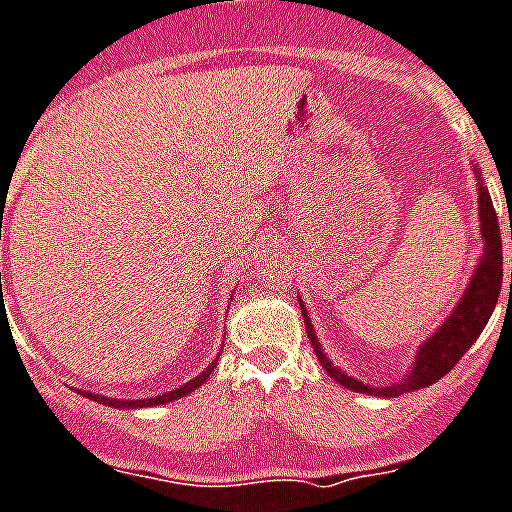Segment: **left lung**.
<instances>
[{
    "label": "left lung",
    "mask_w": 512,
    "mask_h": 512,
    "mask_svg": "<svg viewBox=\"0 0 512 512\" xmlns=\"http://www.w3.org/2000/svg\"><path fill=\"white\" fill-rule=\"evenodd\" d=\"M479 177V172H476ZM479 222H481V238H484V253L479 256V264H476V272L468 282L466 293L460 298V303L455 306V311L447 316V322H442V327L434 332L426 342L418 345L416 361H413L411 371L405 374L403 379L392 384H384V387H371V384H363L358 379L348 377L345 371L337 369L335 363L324 356L322 345L316 340V332L311 327V319H308V311L303 308V322H306L308 340L314 345V353L322 363V369L327 371L329 377L340 382L345 390L363 392V395H377V398H398L403 392L424 390L429 384H434L437 379H442L447 371L453 369L460 358L466 356V350L476 342V337L481 335V329L487 327L489 316H492L494 306H497V298H500L502 290V238H500V222H497V214H494L492 196H489L487 185L481 183L479 177ZM510 240H512V222H510ZM510 293H512V272H510Z\"/></svg>",
    "instance_id": "1"
}]
</instances>
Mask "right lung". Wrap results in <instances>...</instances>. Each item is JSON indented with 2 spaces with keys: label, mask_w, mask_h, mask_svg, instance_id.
<instances>
[{
  "label": "right lung",
  "mask_w": 512,
  "mask_h": 512,
  "mask_svg": "<svg viewBox=\"0 0 512 512\" xmlns=\"http://www.w3.org/2000/svg\"><path fill=\"white\" fill-rule=\"evenodd\" d=\"M217 361H211V366H206V371H201L198 377H193L190 382H185L183 387H177L172 392H164V395H156V398H143V400H112V398H104V395H96V392H83V398L88 400H96V403H104V405H112V408H149V405H164V403H172V400L183 398V395H190L193 390H198L201 384L209 379V374L214 371Z\"/></svg>",
  "instance_id": "1"
}]
</instances>
